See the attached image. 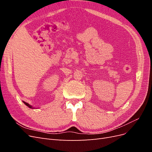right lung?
I'll return each instance as SVG.
<instances>
[{
  "label": "right lung",
  "mask_w": 152,
  "mask_h": 152,
  "mask_svg": "<svg viewBox=\"0 0 152 152\" xmlns=\"http://www.w3.org/2000/svg\"><path fill=\"white\" fill-rule=\"evenodd\" d=\"M23 102L26 106H27V107H28L29 108H34L33 107H32V106H31V105H30L28 103H26V102Z\"/></svg>",
  "instance_id": "1"
}]
</instances>
